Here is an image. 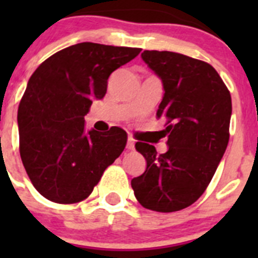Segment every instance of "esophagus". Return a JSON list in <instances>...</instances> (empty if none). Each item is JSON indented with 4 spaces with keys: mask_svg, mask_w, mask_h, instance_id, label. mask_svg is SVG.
<instances>
[{
    "mask_svg": "<svg viewBox=\"0 0 258 258\" xmlns=\"http://www.w3.org/2000/svg\"><path fill=\"white\" fill-rule=\"evenodd\" d=\"M126 149L127 150H133L134 149V140H133V138H132V137H127Z\"/></svg>",
    "mask_w": 258,
    "mask_h": 258,
    "instance_id": "34e87169",
    "label": "esophagus"
}]
</instances>
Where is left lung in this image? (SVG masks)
Masks as SVG:
<instances>
[{
  "label": "left lung",
  "mask_w": 258,
  "mask_h": 258,
  "mask_svg": "<svg viewBox=\"0 0 258 258\" xmlns=\"http://www.w3.org/2000/svg\"><path fill=\"white\" fill-rule=\"evenodd\" d=\"M141 56L163 83L156 116L165 121L168 151L157 155L152 145L137 142L147 166L132 179V187L145 208L181 211L202 197L226 151L231 97L206 61L157 50H145Z\"/></svg>",
  "instance_id": "1"
}]
</instances>
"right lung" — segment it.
Returning a JSON list of instances; mask_svg holds the SVG:
<instances>
[{
    "label": "right lung",
    "instance_id": "right-lung-1",
    "mask_svg": "<svg viewBox=\"0 0 258 258\" xmlns=\"http://www.w3.org/2000/svg\"><path fill=\"white\" fill-rule=\"evenodd\" d=\"M138 47L81 42L55 52L29 79L18 109L20 157L36 190L59 204L92 194L124 151L121 127L86 131L84 116L107 92V80Z\"/></svg>",
    "mask_w": 258,
    "mask_h": 258
}]
</instances>
